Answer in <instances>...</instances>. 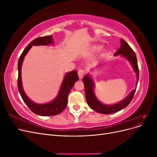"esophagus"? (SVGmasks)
<instances>
[{
  "mask_svg": "<svg viewBox=\"0 0 157 157\" xmlns=\"http://www.w3.org/2000/svg\"><path fill=\"white\" fill-rule=\"evenodd\" d=\"M84 73H85V71L84 69H79L78 71L79 78H82L83 77Z\"/></svg>",
  "mask_w": 157,
  "mask_h": 157,
  "instance_id": "esophagus-1",
  "label": "esophagus"
}]
</instances>
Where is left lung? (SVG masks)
Listing matches in <instances>:
<instances>
[{
  "label": "left lung",
  "instance_id": "8db88e82",
  "mask_svg": "<svg viewBox=\"0 0 157 157\" xmlns=\"http://www.w3.org/2000/svg\"><path fill=\"white\" fill-rule=\"evenodd\" d=\"M121 46L120 48L115 54V56L121 54L130 61L132 64L133 69L136 73L137 76V84L139 80V68L137 65V61L135 52L133 51L131 47L127 42L121 39ZM83 82L85 88V94H86V99L88 105L93 110L101 114H111L119 111L122 109L127 107L132 100L133 97L134 96L136 90H132L130 94L124 99V100L114 105H104L99 101L97 98L95 96L94 92V81L90 78L88 75L84 76L83 78Z\"/></svg>",
  "mask_w": 157,
  "mask_h": 157
}]
</instances>
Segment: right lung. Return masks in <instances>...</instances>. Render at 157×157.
I'll use <instances>...</instances> for the list:
<instances>
[{
  "mask_svg": "<svg viewBox=\"0 0 157 157\" xmlns=\"http://www.w3.org/2000/svg\"><path fill=\"white\" fill-rule=\"evenodd\" d=\"M53 43L52 36H45L38 37L28 44V46L23 50L18 60V79H17V88L23 101L25 103L30 110L38 115L40 116H53L58 115L62 112L67 105L68 95L71 90L74 86V84L78 80L77 71L73 70L65 75L63 82L58 93V96L50 103L45 104H37L33 102L26 96L24 90L23 89L21 83V70L23 59L25 55L31 48L32 46H44Z\"/></svg>",
  "mask_w": 157,
  "mask_h": 157,
  "instance_id": "right-lung-1",
  "label": "right lung"
}]
</instances>
